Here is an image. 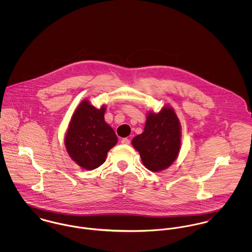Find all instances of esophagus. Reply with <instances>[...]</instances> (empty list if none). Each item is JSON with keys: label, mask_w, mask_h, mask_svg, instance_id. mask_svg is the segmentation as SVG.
Returning <instances> with one entry per match:
<instances>
[{"label": "esophagus", "mask_w": 252, "mask_h": 252, "mask_svg": "<svg viewBox=\"0 0 252 252\" xmlns=\"http://www.w3.org/2000/svg\"><path fill=\"white\" fill-rule=\"evenodd\" d=\"M121 144H130V140L127 138H124L121 140Z\"/></svg>", "instance_id": "34e87169"}]
</instances>
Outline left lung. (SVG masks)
<instances>
[{"instance_id":"left-lung-1","label":"left lung","mask_w":252,"mask_h":252,"mask_svg":"<svg viewBox=\"0 0 252 252\" xmlns=\"http://www.w3.org/2000/svg\"><path fill=\"white\" fill-rule=\"evenodd\" d=\"M144 167L154 173L168 169L181 147V125L175 109L166 105L155 113H146L144 131L132 140Z\"/></svg>"}]
</instances>
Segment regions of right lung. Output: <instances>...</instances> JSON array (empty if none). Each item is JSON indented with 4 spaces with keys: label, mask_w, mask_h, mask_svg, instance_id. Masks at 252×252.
Returning <instances> with one entry per match:
<instances>
[{
    "label": "right lung",
    "mask_w": 252,
    "mask_h": 252,
    "mask_svg": "<svg viewBox=\"0 0 252 252\" xmlns=\"http://www.w3.org/2000/svg\"><path fill=\"white\" fill-rule=\"evenodd\" d=\"M107 106H92L87 99L81 101L72 113L65 146L69 156L79 167L92 171L103 165L108 150L117 144L113 129L105 121Z\"/></svg>",
    "instance_id": "right-lung-1"
}]
</instances>
